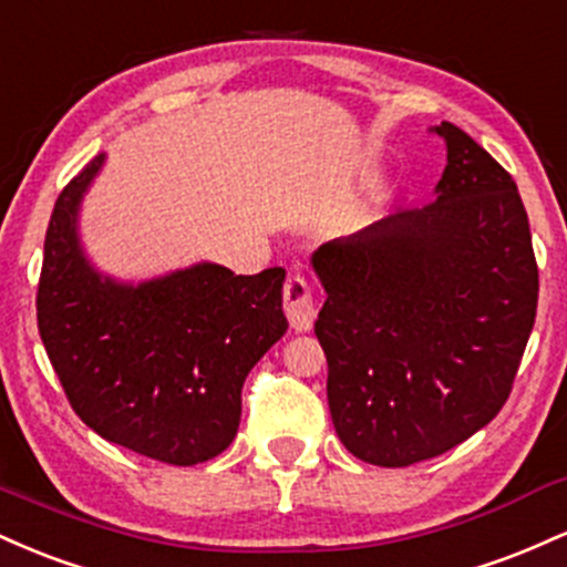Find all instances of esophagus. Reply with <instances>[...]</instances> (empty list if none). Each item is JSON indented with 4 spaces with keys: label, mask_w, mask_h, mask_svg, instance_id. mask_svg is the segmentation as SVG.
Returning <instances> with one entry per match:
<instances>
[{
    "label": "esophagus",
    "mask_w": 567,
    "mask_h": 567,
    "mask_svg": "<svg viewBox=\"0 0 567 567\" xmlns=\"http://www.w3.org/2000/svg\"><path fill=\"white\" fill-rule=\"evenodd\" d=\"M285 315H288L290 328L296 333H306L311 330V322H315L317 309L315 298H311V288L303 277L290 275L288 282H285Z\"/></svg>",
    "instance_id": "obj_1"
}]
</instances>
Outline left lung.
Wrapping results in <instances>:
<instances>
[{
	"label": "left lung",
	"instance_id": "obj_1",
	"mask_svg": "<svg viewBox=\"0 0 567 567\" xmlns=\"http://www.w3.org/2000/svg\"><path fill=\"white\" fill-rule=\"evenodd\" d=\"M434 130L447 148L434 202L311 256L328 292L315 333L336 434L389 470L491 424L536 322L538 266L517 184L461 127Z\"/></svg>",
	"mask_w": 567,
	"mask_h": 567
}]
</instances>
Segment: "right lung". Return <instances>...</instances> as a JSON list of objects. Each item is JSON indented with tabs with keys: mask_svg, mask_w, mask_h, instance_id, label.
Wrapping results in <instances>:
<instances>
[{
	"mask_svg": "<svg viewBox=\"0 0 567 567\" xmlns=\"http://www.w3.org/2000/svg\"><path fill=\"white\" fill-rule=\"evenodd\" d=\"M106 154L58 197L37 292L39 336L71 408L103 440L194 466L237 437L243 383L288 330L285 269L192 264L143 282L95 269L80 210Z\"/></svg>",
	"mask_w": 567,
	"mask_h": 567,
	"instance_id": "add662e5",
	"label": "right lung"
}]
</instances>
